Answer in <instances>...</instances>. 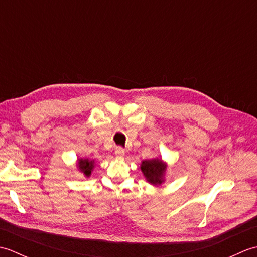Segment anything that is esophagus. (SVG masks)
Here are the masks:
<instances>
[{"label": "esophagus", "mask_w": 257, "mask_h": 257, "mask_svg": "<svg viewBox=\"0 0 257 257\" xmlns=\"http://www.w3.org/2000/svg\"><path fill=\"white\" fill-rule=\"evenodd\" d=\"M114 154H116L117 157L122 158L124 156V149L122 148V147H117L116 150H114Z\"/></svg>", "instance_id": "esophagus-1"}]
</instances>
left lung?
<instances>
[{
	"label": "left lung",
	"mask_w": 257,
	"mask_h": 257,
	"mask_svg": "<svg viewBox=\"0 0 257 257\" xmlns=\"http://www.w3.org/2000/svg\"><path fill=\"white\" fill-rule=\"evenodd\" d=\"M141 172L144 173L147 181L152 185H161L165 182L167 163L160 158L144 160L140 165Z\"/></svg>",
	"instance_id": "8db88e82"
}]
</instances>
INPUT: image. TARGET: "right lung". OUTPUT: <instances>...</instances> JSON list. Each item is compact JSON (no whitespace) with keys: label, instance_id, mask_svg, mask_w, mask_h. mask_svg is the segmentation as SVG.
I'll list each match as a JSON object with an SVG mask.
<instances>
[{"label":"right lung","instance_id":"obj_1","mask_svg":"<svg viewBox=\"0 0 257 257\" xmlns=\"http://www.w3.org/2000/svg\"><path fill=\"white\" fill-rule=\"evenodd\" d=\"M77 168L86 178H89L95 168V160H90L88 158H80L77 160Z\"/></svg>","mask_w":257,"mask_h":257}]
</instances>
